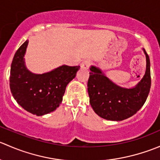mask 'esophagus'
I'll return each mask as SVG.
<instances>
[{
	"label": "esophagus",
	"instance_id": "34e87169",
	"mask_svg": "<svg viewBox=\"0 0 160 160\" xmlns=\"http://www.w3.org/2000/svg\"><path fill=\"white\" fill-rule=\"evenodd\" d=\"M90 65V60H83L81 63V67L84 70H88L89 69Z\"/></svg>",
	"mask_w": 160,
	"mask_h": 160
}]
</instances>
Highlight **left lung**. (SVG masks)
I'll use <instances>...</instances> for the list:
<instances>
[{
    "label": "left lung",
    "instance_id": "obj_1",
    "mask_svg": "<svg viewBox=\"0 0 160 160\" xmlns=\"http://www.w3.org/2000/svg\"><path fill=\"white\" fill-rule=\"evenodd\" d=\"M146 70L141 81L133 88H121L105 77L101 70L91 67L88 90L90 104L98 115L111 121L132 117L146 102L151 87L149 57L146 53Z\"/></svg>",
    "mask_w": 160,
    "mask_h": 160
}]
</instances>
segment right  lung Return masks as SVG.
I'll return each mask as SVG.
<instances>
[{"instance_id": "1", "label": "right lung", "mask_w": 160, "mask_h": 160, "mask_svg": "<svg viewBox=\"0 0 160 160\" xmlns=\"http://www.w3.org/2000/svg\"><path fill=\"white\" fill-rule=\"evenodd\" d=\"M26 40L14 54L10 72L11 93L25 110L38 116L55 111L62 101L67 84L76 77L80 66H61L49 72L35 74L26 69L24 56Z\"/></svg>"}]
</instances>
